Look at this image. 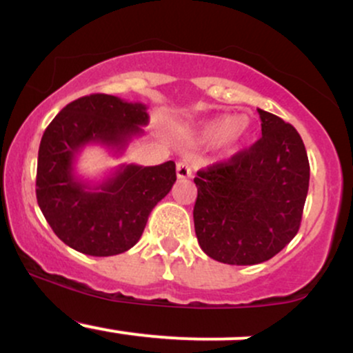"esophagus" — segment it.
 <instances>
[{
	"label": "esophagus",
	"mask_w": 353,
	"mask_h": 353,
	"mask_svg": "<svg viewBox=\"0 0 353 353\" xmlns=\"http://www.w3.org/2000/svg\"><path fill=\"white\" fill-rule=\"evenodd\" d=\"M176 174L179 179H188V177L192 176V169L189 168L188 163H184V161H179L176 165Z\"/></svg>",
	"instance_id": "esophagus-1"
}]
</instances>
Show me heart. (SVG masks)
Masks as SVG:
<instances>
[{
  "instance_id": "obj_1",
  "label": "heart",
  "mask_w": 353,
  "mask_h": 353,
  "mask_svg": "<svg viewBox=\"0 0 353 353\" xmlns=\"http://www.w3.org/2000/svg\"><path fill=\"white\" fill-rule=\"evenodd\" d=\"M249 132V117L222 114L202 124L199 132H197V139L204 144L221 143L229 152H234L245 143Z\"/></svg>"
}]
</instances>
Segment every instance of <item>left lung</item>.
Listing matches in <instances>:
<instances>
[{
  "label": "left lung",
  "mask_w": 353,
  "mask_h": 353,
  "mask_svg": "<svg viewBox=\"0 0 353 353\" xmlns=\"http://www.w3.org/2000/svg\"><path fill=\"white\" fill-rule=\"evenodd\" d=\"M262 137L228 163L197 171L194 228L217 262L269 261L299 232L310 165L302 137L281 117L257 109Z\"/></svg>",
  "instance_id": "obj_1"
}]
</instances>
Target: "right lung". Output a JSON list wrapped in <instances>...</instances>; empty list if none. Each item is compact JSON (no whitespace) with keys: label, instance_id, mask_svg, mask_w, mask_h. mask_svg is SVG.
Returning a JSON list of instances; mask_svg holds the SVG:
<instances>
[{"label":"right lung","instance_id":"obj_1","mask_svg":"<svg viewBox=\"0 0 353 353\" xmlns=\"http://www.w3.org/2000/svg\"><path fill=\"white\" fill-rule=\"evenodd\" d=\"M144 104L116 96L89 94L61 109L41 137L36 199L54 234L71 249L94 257L136 245L149 214L176 182L174 161L159 165L128 164L101 184L74 174V161L88 144L123 152L149 123Z\"/></svg>","mask_w":353,"mask_h":353}]
</instances>
